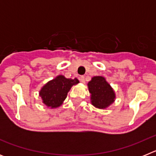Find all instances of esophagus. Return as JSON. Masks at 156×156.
Instances as JSON below:
<instances>
[{
	"mask_svg": "<svg viewBox=\"0 0 156 156\" xmlns=\"http://www.w3.org/2000/svg\"><path fill=\"white\" fill-rule=\"evenodd\" d=\"M80 80L81 83H85V77L83 76H81L80 77Z\"/></svg>",
	"mask_w": 156,
	"mask_h": 156,
	"instance_id": "34e87169",
	"label": "esophagus"
}]
</instances>
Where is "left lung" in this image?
I'll return each mask as SVG.
<instances>
[{"label":"left lung","instance_id":"8db88e82","mask_svg":"<svg viewBox=\"0 0 156 156\" xmlns=\"http://www.w3.org/2000/svg\"><path fill=\"white\" fill-rule=\"evenodd\" d=\"M88 90L90 93L91 104L98 108H106L114 102L115 94L105 77L97 76L92 77L88 83Z\"/></svg>","mask_w":156,"mask_h":156}]
</instances>
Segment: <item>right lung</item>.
Instances as JSON below:
<instances>
[{
	"instance_id": "obj_1",
	"label": "right lung",
	"mask_w": 156,
	"mask_h": 156,
	"mask_svg": "<svg viewBox=\"0 0 156 156\" xmlns=\"http://www.w3.org/2000/svg\"><path fill=\"white\" fill-rule=\"evenodd\" d=\"M77 83L79 80L76 78L67 79L64 76L59 75L47 83L41 88L39 94L45 105L51 108H58L66 98L72 87Z\"/></svg>"
}]
</instances>
